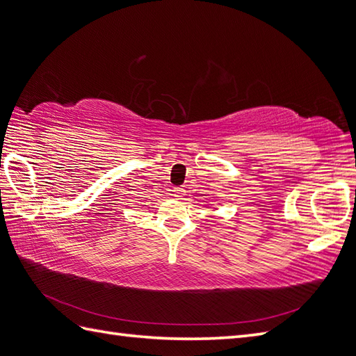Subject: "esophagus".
<instances>
[{"label":"esophagus","instance_id":"1","mask_svg":"<svg viewBox=\"0 0 356 356\" xmlns=\"http://www.w3.org/2000/svg\"><path fill=\"white\" fill-rule=\"evenodd\" d=\"M171 195L177 198V200H180V198L185 197V189L184 188H172L171 189Z\"/></svg>","mask_w":356,"mask_h":356}]
</instances>
